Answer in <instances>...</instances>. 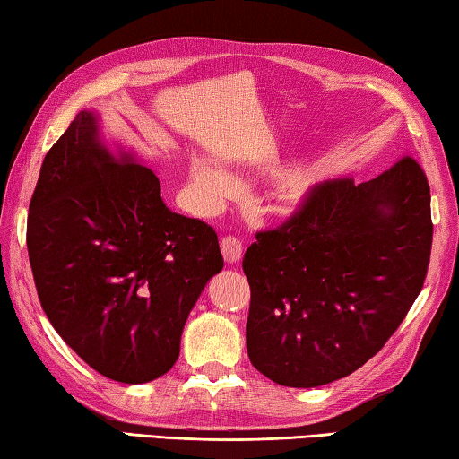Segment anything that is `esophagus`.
<instances>
[{"label": "esophagus", "instance_id": "1", "mask_svg": "<svg viewBox=\"0 0 459 459\" xmlns=\"http://www.w3.org/2000/svg\"><path fill=\"white\" fill-rule=\"evenodd\" d=\"M242 252H244V246L236 236L221 238V254H223L225 262L228 264L239 262V258H242Z\"/></svg>", "mask_w": 459, "mask_h": 459}]
</instances>
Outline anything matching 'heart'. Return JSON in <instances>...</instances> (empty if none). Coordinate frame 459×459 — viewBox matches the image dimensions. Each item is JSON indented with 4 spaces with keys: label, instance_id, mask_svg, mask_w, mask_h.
Masks as SVG:
<instances>
[{
    "label": "heart",
    "instance_id": "1",
    "mask_svg": "<svg viewBox=\"0 0 459 459\" xmlns=\"http://www.w3.org/2000/svg\"><path fill=\"white\" fill-rule=\"evenodd\" d=\"M189 179L191 187L195 191L197 199L204 205H215L220 204V199L231 189V177L221 171L220 167L213 165L212 160L193 157L189 165ZM302 181L300 177H288L282 183H280V197L284 201H294L300 195Z\"/></svg>",
    "mask_w": 459,
    "mask_h": 459
}]
</instances>
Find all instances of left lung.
<instances>
[{
	"instance_id": "obj_1",
	"label": "left lung",
	"mask_w": 459,
	"mask_h": 459,
	"mask_svg": "<svg viewBox=\"0 0 459 459\" xmlns=\"http://www.w3.org/2000/svg\"><path fill=\"white\" fill-rule=\"evenodd\" d=\"M429 183L405 155L375 179L318 183L244 255L252 365L284 387L342 379L379 352L428 276Z\"/></svg>"
}]
</instances>
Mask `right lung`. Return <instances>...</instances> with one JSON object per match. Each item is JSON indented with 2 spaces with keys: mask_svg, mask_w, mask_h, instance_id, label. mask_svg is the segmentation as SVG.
<instances>
[{
  "mask_svg": "<svg viewBox=\"0 0 459 459\" xmlns=\"http://www.w3.org/2000/svg\"><path fill=\"white\" fill-rule=\"evenodd\" d=\"M28 254L56 333L94 371L128 385L175 365L185 320L223 268L212 225L173 213L157 175L112 157L86 110L39 169Z\"/></svg>",
  "mask_w": 459,
  "mask_h": 459,
  "instance_id": "add662e5",
  "label": "right lung"
}]
</instances>
